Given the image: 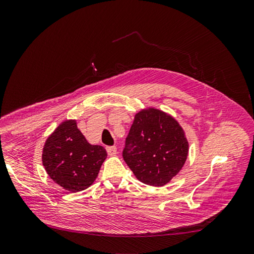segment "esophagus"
I'll list each match as a JSON object with an SVG mask.
<instances>
[{"label":"esophagus","instance_id":"esophagus-1","mask_svg":"<svg viewBox=\"0 0 254 254\" xmlns=\"http://www.w3.org/2000/svg\"><path fill=\"white\" fill-rule=\"evenodd\" d=\"M107 152H108V154L110 156H113V155L117 154V147H115V146H108Z\"/></svg>","mask_w":254,"mask_h":254}]
</instances>
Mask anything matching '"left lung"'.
I'll list each match as a JSON object with an SVG mask.
<instances>
[{
	"mask_svg": "<svg viewBox=\"0 0 254 254\" xmlns=\"http://www.w3.org/2000/svg\"><path fill=\"white\" fill-rule=\"evenodd\" d=\"M188 153L186 133L173 117L154 108L135 114L123 159L139 181L165 186L181 171Z\"/></svg>",
	"mask_w": 254,
	"mask_h": 254,
	"instance_id": "obj_1",
	"label": "left lung"
}]
</instances>
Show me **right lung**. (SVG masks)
<instances>
[{"instance_id": "right-lung-1", "label": "right lung", "mask_w": 254, "mask_h": 254, "mask_svg": "<svg viewBox=\"0 0 254 254\" xmlns=\"http://www.w3.org/2000/svg\"><path fill=\"white\" fill-rule=\"evenodd\" d=\"M107 156L103 146L86 141L75 120H65L45 141L42 163L55 183L79 192L92 186Z\"/></svg>"}]
</instances>
